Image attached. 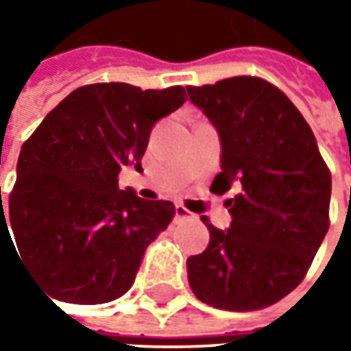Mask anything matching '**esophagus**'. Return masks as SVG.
Segmentation results:
<instances>
[{
    "label": "esophagus",
    "instance_id": "esophagus-1",
    "mask_svg": "<svg viewBox=\"0 0 351 351\" xmlns=\"http://www.w3.org/2000/svg\"><path fill=\"white\" fill-rule=\"evenodd\" d=\"M191 217V213L185 209L183 205H176V219L178 221H183V219H189Z\"/></svg>",
    "mask_w": 351,
    "mask_h": 351
}]
</instances>
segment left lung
<instances>
[{
  "instance_id": "left-lung-1",
  "label": "left lung",
  "mask_w": 351,
  "mask_h": 351,
  "mask_svg": "<svg viewBox=\"0 0 351 351\" xmlns=\"http://www.w3.org/2000/svg\"><path fill=\"white\" fill-rule=\"evenodd\" d=\"M217 127L221 173L210 191L224 205L228 230L209 228V246L187 260L197 299L223 311H260L287 297L306 276L330 226V169L291 99L256 75L187 86Z\"/></svg>"
}]
</instances>
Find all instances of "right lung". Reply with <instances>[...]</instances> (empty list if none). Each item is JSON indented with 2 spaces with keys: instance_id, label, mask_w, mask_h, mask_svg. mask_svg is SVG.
<instances>
[{
  "instance_id": "obj_1",
  "label": "right lung",
  "mask_w": 351,
  "mask_h": 351,
  "mask_svg": "<svg viewBox=\"0 0 351 351\" xmlns=\"http://www.w3.org/2000/svg\"><path fill=\"white\" fill-rule=\"evenodd\" d=\"M183 103L182 86L89 84L25 141L9 221L1 205L0 223H9L27 269L54 299L101 304L130 289L144 250L168 228L176 207L119 189V171L141 168L154 123Z\"/></svg>"
}]
</instances>
